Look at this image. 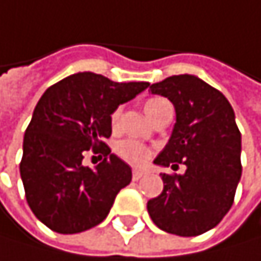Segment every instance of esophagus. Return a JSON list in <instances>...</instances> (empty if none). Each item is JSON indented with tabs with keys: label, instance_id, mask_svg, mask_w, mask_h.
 <instances>
[{
	"label": "esophagus",
	"instance_id": "34e87169",
	"mask_svg": "<svg viewBox=\"0 0 261 261\" xmlns=\"http://www.w3.org/2000/svg\"><path fill=\"white\" fill-rule=\"evenodd\" d=\"M144 175H145V170H142V169H133V180H139Z\"/></svg>",
	"mask_w": 261,
	"mask_h": 261
}]
</instances>
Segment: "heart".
<instances>
[{
    "label": "heart",
    "mask_w": 261,
    "mask_h": 261,
    "mask_svg": "<svg viewBox=\"0 0 261 261\" xmlns=\"http://www.w3.org/2000/svg\"><path fill=\"white\" fill-rule=\"evenodd\" d=\"M170 105L167 100L161 98V97H155V98H148L144 103V111L147 114V117L150 120H155L156 117H160L163 113L169 111ZM119 120H120V109H116V111L111 114V126L116 129L119 126ZM116 153L126 163L139 166L142 163H145L152 152L147 145H144L142 142H138L135 139H123L116 145Z\"/></svg>",
    "instance_id": "heart-1"
}]
</instances>
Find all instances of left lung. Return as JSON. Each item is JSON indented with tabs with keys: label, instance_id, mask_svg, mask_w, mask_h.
Returning <instances> with one entry per match:
<instances>
[{
	"label": "left lung",
	"instance_id": "8db88e82",
	"mask_svg": "<svg viewBox=\"0 0 261 261\" xmlns=\"http://www.w3.org/2000/svg\"><path fill=\"white\" fill-rule=\"evenodd\" d=\"M172 101L177 122L155 164L185 174H161L163 193L147 202L156 227L197 237L216 227L235 199L241 178V133L228 100L194 75H174L150 86Z\"/></svg>",
	"mask_w": 261,
	"mask_h": 261
}]
</instances>
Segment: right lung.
I'll return each instance as SVG.
<instances>
[{
    "label": "right lung",
    "mask_w": 261,
    "mask_h": 261,
    "mask_svg": "<svg viewBox=\"0 0 261 261\" xmlns=\"http://www.w3.org/2000/svg\"><path fill=\"white\" fill-rule=\"evenodd\" d=\"M148 83H114L81 72L48 87L33 113L20 175L29 208L53 232L70 235L105 221L116 196L132 181V167L111 153V114ZM97 153L95 168L82 164Z\"/></svg>",
    "instance_id": "right-lung-1"
}]
</instances>
